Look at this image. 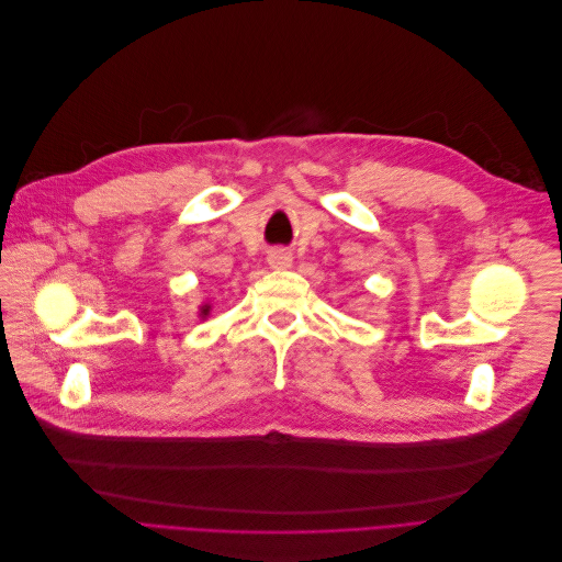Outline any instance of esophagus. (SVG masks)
<instances>
[{
    "instance_id": "34e87169",
    "label": "esophagus",
    "mask_w": 562,
    "mask_h": 562,
    "mask_svg": "<svg viewBox=\"0 0 562 562\" xmlns=\"http://www.w3.org/2000/svg\"><path fill=\"white\" fill-rule=\"evenodd\" d=\"M291 262H293V255L288 252V250H283V248L269 250V255H267V265L271 269H288V267H291Z\"/></svg>"
}]
</instances>
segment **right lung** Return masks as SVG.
Segmentation results:
<instances>
[{
	"label": "right lung",
	"instance_id": "add662e5",
	"mask_svg": "<svg viewBox=\"0 0 562 562\" xmlns=\"http://www.w3.org/2000/svg\"><path fill=\"white\" fill-rule=\"evenodd\" d=\"M211 314V302H201L199 307V318H206Z\"/></svg>",
	"mask_w": 562,
	"mask_h": 562
}]
</instances>
